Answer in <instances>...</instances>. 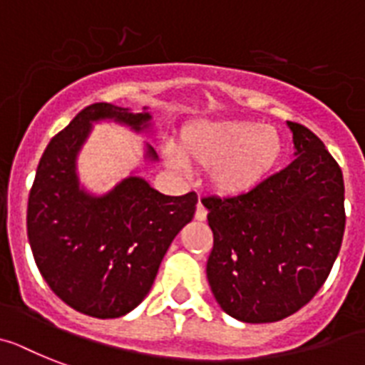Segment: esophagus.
I'll list each match as a JSON object with an SVG mask.
<instances>
[{
    "mask_svg": "<svg viewBox=\"0 0 365 365\" xmlns=\"http://www.w3.org/2000/svg\"><path fill=\"white\" fill-rule=\"evenodd\" d=\"M207 217V210L204 206H202V202H198L197 204V211H195V219L197 220H206Z\"/></svg>",
    "mask_w": 365,
    "mask_h": 365,
    "instance_id": "34e87169",
    "label": "esophagus"
}]
</instances>
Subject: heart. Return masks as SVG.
<instances>
[{"mask_svg":"<svg viewBox=\"0 0 365 365\" xmlns=\"http://www.w3.org/2000/svg\"><path fill=\"white\" fill-rule=\"evenodd\" d=\"M178 154L183 163L210 168L211 187L220 197H240L271 176L284 155V139L277 128L258 122L200 120L182 131Z\"/></svg>","mask_w":365,"mask_h":365,"instance_id":"heart-1","label":"heart"}]
</instances>
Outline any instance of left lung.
<instances>
[{
    "label": "left lung",
    "instance_id": "1",
    "mask_svg": "<svg viewBox=\"0 0 365 365\" xmlns=\"http://www.w3.org/2000/svg\"><path fill=\"white\" fill-rule=\"evenodd\" d=\"M295 155L240 197H207L213 249L207 282L220 308L243 323L295 314L319 292L345 232L341 168L308 128L287 122Z\"/></svg>",
    "mask_w": 365,
    "mask_h": 365
}]
</instances>
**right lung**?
<instances>
[{"instance_id": "1", "label": "right lung", "mask_w": 365, "mask_h": 365, "mask_svg": "<svg viewBox=\"0 0 365 365\" xmlns=\"http://www.w3.org/2000/svg\"><path fill=\"white\" fill-rule=\"evenodd\" d=\"M150 130V113L93 103L50 140L27 202V237L51 292L98 319L131 312L148 295L165 252L197 210V195L167 197L140 176L124 178L106 195L79 185L76 159L94 122ZM146 159L158 154L146 145Z\"/></svg>"}]
</instances>
